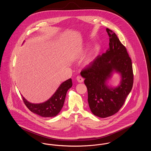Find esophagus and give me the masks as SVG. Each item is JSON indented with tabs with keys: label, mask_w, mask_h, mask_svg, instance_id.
<instances>
[{
	"label": "esophagus",
	"mask_w": 151,
	"mask_h": 151,
	"mask_svg": "<svg viewBox=\"0 0 151 151\" xmlns=\"http://www.w3.org/2000/svg\"><path fill=\"white\" fill-rule=\"evenodd\" d=\"M76 80H77L78 82H79V83H83V81H84V79H83V78H82L81 76H77Z\"/></svg>",
	"instance_id": "34e87169"
}]
</instances>
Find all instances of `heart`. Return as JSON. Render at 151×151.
Wrapping results in <instances>:
<instances>
[{"mask_svg":"<svg viewBox=\"0 0 151 151\" xmlns=\"http://www.w3.org/2000/svg\"><path fill=\"white\" fill-rule=\"evenodd\" d=\"M96 54H97V49H95L93 51L91 54H89L88 57L85 59L83 65L84 67H89L93 63L94 61L95 60V58L96 57ZM76 57L78 58L81 57L83 55V52L81 49H78V50L76 51L75 53Z\"/></svg>","mask_w":151,"mask_h":151,"instance_id":"obj_1","label":"heart"}]
</instances>
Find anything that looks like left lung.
<instances>
[{"label":"left lung","instance_id":"left-lung-1","mask_svg":"<svg viewBox=\"0 0 151 151\" xmlns=\"http://www.w3.org/2000/svg\"><path fill=\"white\" fill-rule=\"evenodd\" d=\"M109 47L81 73L88 89V102L94 115L106 118L117 113L133 86L131 59L114 32L108 28ZM114 73L121 78L117 86L108 84Z\"/></svg>","mask_w":151,"mask_h":151}]
</instances>
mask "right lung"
I'll return each mask as SVG.
<instances>
[{"instance_id": "add662e5", "label": "right lung", "mask_w": 151, "mask_h": 151, "mask_svg": "<svg viewBox=\"0 0 151 151\" xmlns=\"http://www.w3.org/2000/svg\"><path fill=\"white\" fill-rule=\"evenodd\" d=\"M72 86V79L67 80L59 86L49 100L40 104L31 103L22 96L24 104L32 112L42 117H54L63 108L67 92Z\"/></svg>"}]
</instances>
